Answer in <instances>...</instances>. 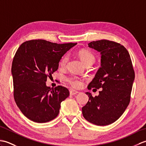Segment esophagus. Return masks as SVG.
<instances>
[{"label": "esophagus", "mask_w": 146, "mask_h": 146, "mask_svg": "<svg viewBox=\"0 0 146 146\" xmlns=\"http://www.w3.org/2000/svg\"><path fill=\"white\" fill-rule=\"evenodd\" d=\"M78 93H79L78 92H77V91H76V90H71L70 91V95H75L78 94Z\"/></svg>", "instance_id": "34e87169"}]
</instances>
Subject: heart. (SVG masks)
I'll list each match as a JSON object with an SVG mask.
<instances>
[{
    "mask_svg": "<svg viewBox=\"0 0 146 146\" xmlns=\"http://www.w3.org/2000/svg\"><path fill=\"white\" fill-rule=\"evenodd\" d=\"M78 56L81 59V60L86 65V64H91L94 63L95 60V56L91 52H90L87 50H80L78 52ZM68 61V56L65 55L60 60V66L62 68H64L66 66L67 64V62ZM66 82L69 84L71 87L75 88H79L82 85V82H81L78 78L76 76H71L69 77H67L66 78Z\"/></svg>",
    "mask_w": 146,
    "mask_h": 146,
    "instance_id": "obj_1",
    "label": "heart"
}]
</instances>
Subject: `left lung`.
<instances>
[{
	"label": "left lung",
	"mask_w": 146,
	"mask_h": 146,
	"mask_svg": "<svg viewBox=\"0 0 146 146\" xmlns=\"http://www.w3.org/2000/svg\"><path fill=\"white\" fill-rule=\"evenodd\" d=\"M88 44L101 54V67L88 89L102 90L95 97L86 92L89 100L82 107V113L95 125H109L119 119L131 100L135 78L131 58L124 46L116 42L103 39Z\"/></svg>",
	"instance_id": "1"
}]
</instances>
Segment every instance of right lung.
<instances>
[{
	"instance_id": "obj_1",
	"label": "right lung",
	"mask_w": 146,
	"mask_h": 146,
	"mask_svg": "<svg viewBox=\"0 0 146 146\" xmlns=\"http://www.w3.org/2000/svg\"><path fill=\"white\" fill-rule=\"evenodd\" d=\"M76 44L34 39L18 48L11 69L14 97L22 113L31 120L44 123L58 116L69 90L62 86L51 88L46 82L58 70L61 57Z\"/></svg>"
}]
</instances>
